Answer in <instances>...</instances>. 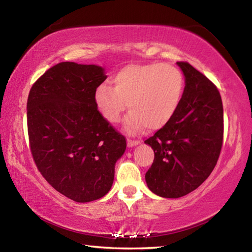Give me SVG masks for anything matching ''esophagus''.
<instances>
[{"label": "esophagus", "mask_w": 252, "mask_h": 252, "mask_svg": "<svg viewBox=\"0 0 252 252\" xmlns=\"http://www.w3.org/2000/svg\"><path fill=\"white\" fill-rule=\"evenodd\" d=\"M140 141H138V140H131V139H127V147L129 148H132L136 146V144H139Z\"/></svg>", "instance_id": "34e87169"}]
</instances>
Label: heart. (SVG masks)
<instances>
[{"label": "heart", "instance_id": "heart-1", "mask_svg": "<svg viewBox=\"0 0 252 252\" xmlns=\"http://www.w3.org/2000/svg\"><path fill=\"white\" fill-rule=\"evenodd\" d=\"M114 87L101 83L94 91V102L106 120L117 123L126 108L125 120L129 133L148 126L159 130L172 120L185 92V75L171 64H130L113 76Z\"/></svg>", "mask_w": 252, "mask_h": 252}]
</instances>
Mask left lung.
<instances>
[{"label": "left lung", "mask_w": 252, "mask_h": 252, "mask_svg": "<svg viewBox=\"0 0 252 252\" xmlns=\"http://www.w3.org/2000/svg\"><path fill=\"white\" fill-rule=\"evenodd\" d=\"M186 79L172 120L146 140L155 160L146 173L153 193L180 198L210 176L223 141V108L215 84L188 62H177Z\"/></svg>", "instance_id": "8db88e82"}]
</instances>
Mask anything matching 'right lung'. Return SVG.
Returning a JSON list of instances; mask_svg holds the SVG:
<instances>
[{"label":"right lung","instance_id":"obj_1","mask_svg":"<svg viewBox=\"0 0 252 252\" xmlns=\"http://www.w3.org/2000/svg\"><path fill=\"white\" fill-rule=\"evenodd\" d=\"M103 67L61 62L32 85L28 97L30 149L42 176L60 193L90 202L109 192L126 141L97 110Z\"/></svg>","mask_w":252,"mask_h":252}]
</instances>
